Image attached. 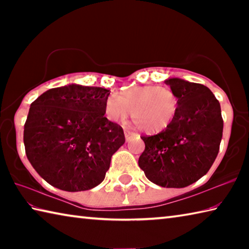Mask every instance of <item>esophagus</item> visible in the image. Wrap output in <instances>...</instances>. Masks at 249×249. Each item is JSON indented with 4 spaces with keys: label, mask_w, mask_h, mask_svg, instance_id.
Segmentation results:
<instances>
[{
    "label": "esophagus",
    "mask_w": 249,
    "mask_h": 249,
    "mask_svg": "<svg viewBox=\"0 0 249 249\" xmlns=\"http://www.w3.org/2000/svg\"><path fill=\"white\" fill-rule=\"evenodd\" d=\"M135 137H137L136 134H134L132 132H128V130H126V132H125V140H126V142L133 140V138H135Z\"/></svg>",
    "instance_id": "1"
}]
</instances>
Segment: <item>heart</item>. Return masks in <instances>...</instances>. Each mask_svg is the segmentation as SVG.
<instances>
[{"label": "heart", "mask_w": 249, "mask_h": 249, "mask_svg": "<svg viewBox=\"0 0 249 249\" xmlns=\"http://www.w3.org/2000/svg\"><path fill=\"white\" fill-rule=\"evenodd\" d=\"M146 133H160L169 127L179 109L178 96L165 87L135 86L108 98L107 113L112 121H123L129 115Z\"/></svg>", "instance_id": "b5f03b06"}]
</instances>
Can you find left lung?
Returning <instances> with one entry per match:
<instances>
[{
    "label": "left lung",
    "mask_w": 249,
    "mask_h": 249,
    "mask_svg": "<svg viewBox=\"0 0 249 249\" xmlns=\"http://www.w3.org/2000/svg\"><path fill=\"white\" fill-rule=\"evenodd\" d=\"M179 100L169 127L157 135L141 136L145 142L138 165L147 179L163 188H184L210 170L223 135L220 102L203 84L166 80Z\"/></svg>",
    "instance_id": "obj_1"
}]
</instances>
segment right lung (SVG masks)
Wrapping results in <instances>:
<instances>
[{"instance_id": "obj_1", "label": "right lung", "mask_w": 249, "mask_h": 249, "mask_svg": "<svg viewBox=\"0 0 249 249\" xmlns=\"http://www.w3.org/2000/svg\"><path fill=\"white\" fill-rule=\"evenodd\" d=\"M109 90L71 84L46 91L31 104L24 125L29 162L60 190L100 184L113 154L125 142L123 128L104 116Z\"/></svg>"}]
</instances>
